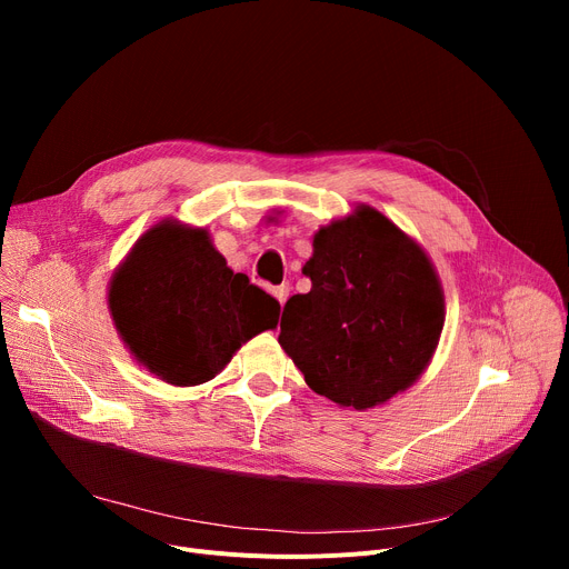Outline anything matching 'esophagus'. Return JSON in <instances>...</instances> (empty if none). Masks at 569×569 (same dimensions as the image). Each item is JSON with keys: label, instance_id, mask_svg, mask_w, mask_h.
Listing matches in <instances>:
<instances>
[{"label": "esophagus", "instance_id": "34e87169", "mask_svg": "<svg viewBox=\"0 0 569 569\" xmlns=\"http://www.w3.org/2000/svg\"><path fill=\"white\" fill-rule=\"evenodd\" d=\"M272 295L277 297L279 305L283 307V302L288 300V295H290V286H288V283H281V286H277V288H272Z\"/></svg>", "mask_w": 569, "mask_h": 569}]
</instances>
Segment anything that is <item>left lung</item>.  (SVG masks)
I'll list each match as a JSON object with an SVG mask.
<instances>
[{
	"label": "left lung",
	"mask_w": 569,
	"mask_h": 569,
	"mask_svg": "<svg viewBox=\"0 0 569 569\" xmlns=\"http://www.w3.org/2000/svg\"><path fill=\"white\" fill-rule=\"evenodd\" d=\"M302 272L311 290L286 302L279 343L316 395L367 410L427 371L445 292L427 251L397 223L357 204L313 234Z\"/></svg>",
	"instance_id": "8db88e82"
}]
</instances>
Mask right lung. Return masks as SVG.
I'll return each instance as SVG.
<instances>
[{"label": "right lung", "instance_id": "obj_1", "mask_svg": "<svg viewBox=\"0 0 569 569\" xmlns=\"http://www.w3.org/2000/svg\"><path fill=\"white\" fill-rule=\"evenodd\" d=\"M108 309L133 360L174 387L212 380L249 339L279 322V302L234 274L207 228L163 219L108 286Z\"/></svg>", "mask_w": 569, "mask_h": 569}]
</instances>
